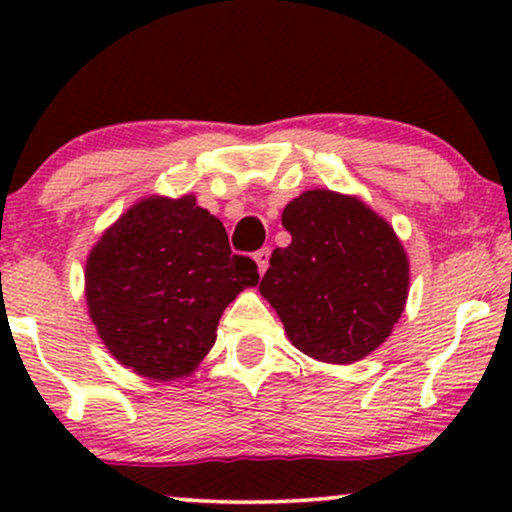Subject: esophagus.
Here are the masks:
<instances>
[{
	"instance_id": "esophagus-1",
	"label": "esophagus",
	"mask_w": 512,
	"mask_h": 512,
	"mask_svg": "<svg viewBox=\"0 0 512 512\" xmlns=\"http://www.w3.org/2000/svg\"><path fill=\"white\" fill-rule=\"evenodd\" d=\"M269 255H272V252H269V248H262V250H257V252H255L257 272H260V274L267 272V267H269Z\"/></svg>"
}]
</instances>
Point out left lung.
Returning a JSON list of instances; mask_svg holds the SVG:
<instances>
[{"label": "left lung", "mask_w": 512, "mask_h": 512, "mask_svg": "<svg viewBox=\"0 0 512 512\" xmlns=\"http://www.w3.org/2000/svg\"><path fill=\"white\" fill-rule=\"evenodd\" d=\"M260 293L291 344L325 363H354L395 330L409 296V257L395 228L354 195L305 190L281 211Z\"/></svg>", "instance_id": "obj_1"}]
</instances>
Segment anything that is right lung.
Here are the masks:
<instances>
[{
    "instance_id": "add662e5",
    "label": "right lung",
    "mask_w": 512,
    "mask_h": 512,
    "mask_svg": "<svg viewBox=\"0 0 512 512\" xmlns=\"http://www.w3.org/2000/svg\"><path fill=\"white\" fill-rule=\"evenodd\" d=\"M257 279V264L233 255L223 223L195 195H151L88 252L84 296L115 361L168 383L195 373L223 310Z\"/></svg>"
}]
</instances>
